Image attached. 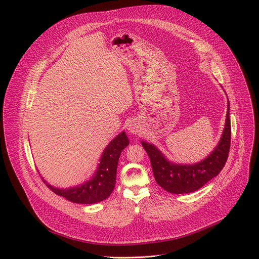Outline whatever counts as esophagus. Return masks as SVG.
I'll return each instance as SVG.
<instances>
[{"label": "esophagus", "instance_id": "1", "mask_svg": "<svg viewBox=\"0 0 259 259\" xmlns=\"http://www.w3.org/2000/svg\"><path fill=\"white\" fill-rule=\"evenodd\" d=\"M128 131L133 135H140L142 133V127L137 121H132L128 125Z\"/></svg>", "mask_w": 259, "mask_h": 259}]
</instances>
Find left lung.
<instances>
[{"label":"left lung","instance_id":"obj_1","mask_svg":"<svg viewBox=\"0 0 259 259\" xmlns=\"http://www.w3.org/2000/svg\"><path fill=\"white\" fill-rule=\"evenodd\" d=\"M141 144L150 157L155 179L161 188L171 194L196 192L217 176L228 160L231 146L230 101L228 100L225 128L217 145L209 156L198 163H175L167 159L155 144L144 140Z\"/></svg>","mask_w":259,"mask_h":259}]
</instances>
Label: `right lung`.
Segmentation results:
<instances>
[{
	"mask_svg": "<svg viewBox=\"0 0 259 259\" xmlns=\"http://www.w3.org/2000/svg\"><path fill=\"white\" fill-rule=\"evenodd\" d=\"M128 145L129 139L125 131H122L104 149L92 177L79 186L60 189L51 186L44 178L43 181L53 193L72 203L95 204L101 202L107 199L114 191L119 158L122 151Z\"/></svg>",
	"mask_w": 259,
	"mask_h": 259,
	"instance_id": "add662e5",
	"label": "right lung"
}]
</instances>
